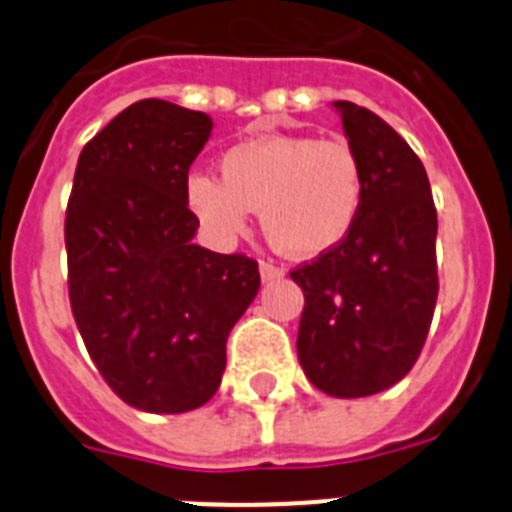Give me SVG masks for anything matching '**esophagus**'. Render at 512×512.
Returning a JSON list of instances; mask_svg holds the SVG:
<instances>
[{
  "mask_svg": "<svg viewBox=\"0 0 512 512\" xmlns=\"http://www.w3.org/2000/svg\"><path fill=\"white\" fill-rule=\"evenodd\" d=\"M259 271H261V279H264V282H274V279H282L284 277L282 266L271 264V261H261Z\"/></svg>",
  "mask_w": 512,
  "mask_h": 512,
  "instance_id": "1",
  "label": "esophagus"
}]
</instances>
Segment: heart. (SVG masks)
Masks as SVG:
<instances>
[{
    "instance_id": "heart-1",
    "label": "heart",
    "mask_w": 512,
    "mask_h": 512,
    "mask_svg": "<svg viewBox=\"0 0 512 512\" xmlns=\"http://www.w3.org/2000/svg\"><path fill=\"white\" fill-rule=\"evenodd\" d=\"M364 169L346 140L253 135L220 156V179L194 174L187 205L217 246L248 228L261 210L269 241L295 259H318L341 246L359 220Z\"/></svg>"
}]
</instances>
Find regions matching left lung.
<instances>
[{
    "label": "left lung",
    "instance_id": "8db88e82",
    "mask_svg": "<svg viewBox=\"0 0 512 512\" xmlns=\"http://www.w3.org/2000/svg\"><path fill=\"white\" fill-rule=\"evenodd\" d=\"M364 169L346 241L289 277L302 287V372L330 397L390 390L418 361L438 297L436 207L420 158L354 102H333Z\"/></svg>",
    "mask_w": 512,
    "mask_h": 512
}]
</instances>
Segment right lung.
Masks as SVG:
<instances>
[{
	"mask_svg": "<svg viewBox=\"0 0 512 512\" xmlns=\"http://www.w3.org/2000/svg\"><path fill=\"white\" fill-rule=\"evenodd\" d=\"M212 120L140 99L89 140L66 210L69 297L94 366L130 408H202L225 341L259 295V264L192 241L187 174Z\"/></svg>",
	"mask_w": 512,
	"mask_h": 512,
	"instance_id": "obj_1",
	"label": "right lung"
}]
</instances>
